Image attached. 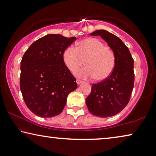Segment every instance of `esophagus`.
Here are the masks:
<instances>
[{"mask_svg": "<svg viewBox=\"0 0 156 156\" xmlns=\"http://www.w3.org/2000/svg\"><path fill=\"white\" fill-rule=\"evenodd\" d=\"M76 83H77L78 85H80V83H83V81L81 80H80V79H76Z\"/></svg>", "mask_w": 156, "mask_h": 156, "instance_id": "1", "label": "esophagus"}]
</instances>
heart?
<instances>
[{
  "label": "heart",
  "instance_id": "obj_1",
  "mask_svg": "<svg viewBox=\"0 0 156 156\" xmlns=\"http://www.w3.org/2000/svg\"><path fill=\"white\" fill-rule=\"evenodd\" d=\"M86 66L75 71L76 76L83 78L105 80L113 71L115 66V55L113 50L106 46L101 40L88 38L70 45L63 52V61L69 71L73 72L84 63Z\"/></svg>",
  "mask_w": 156,
  "mask_h": 156
}]
</instances>
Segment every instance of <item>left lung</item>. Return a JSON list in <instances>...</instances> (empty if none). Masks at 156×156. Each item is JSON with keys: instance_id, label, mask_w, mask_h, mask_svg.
Wrapping results in <instances>:
<instances>
[{"instance_id": "obj_1", "label": "left lung", "mask_w": 156, "mask_h": 156, "mask_svg": "<svg viewBox=\"0 0 156 156\" xmlns=\"http://www.w3.org/2000/svg\"><path fill=\"white\" fill-rule=\"evenodd\" d=\"M90 35L100 36L108 43L115 53V66L108 78L92 84L86 104L94 115L111 117L129 103L134 83V59L128 48L115 35L105 30H97Z\"/></svg>"}]
</instances>
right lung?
I'll return each mask as SVG.
<instances>
[{
	"label": "right lung",
	"instance_id": "obj_1",
	"mask_svg": "<svg viewBox=\"0 0 156 156\" xmlns=\"http://www.w3.org/2000/svg\"><path fill=\"white\" fill-rule=\"evenodd\" d=\"M76 40L48 34L32 43L23 55L20 90L27 107L36 115H59L68 94L77 88L75 77L63 61L64 50Z\"/></svg>",
	"mask_w": 156,
	"mask_h": 156
}]
</instances>
